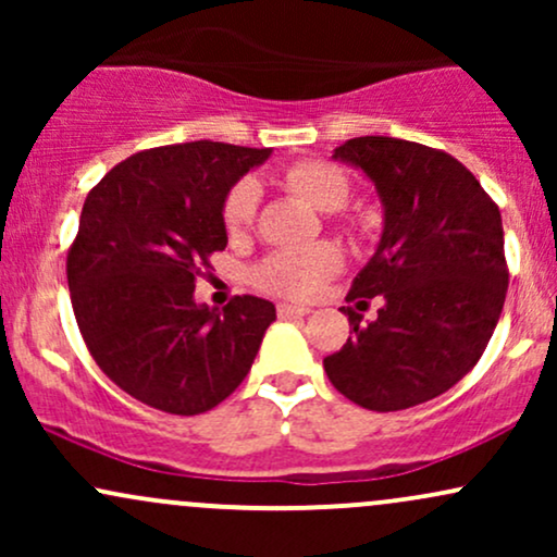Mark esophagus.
<instances>
[{
	"label": "esophagus",
	"instance_id": "1",
	"mask_svg": "<svg viewBox=\"0 0 557 557\" xmlns=\"http://www.w3.org/2000/svg\"><path fill=\"white\" fill-rule=\"evenodd\" d=\"M277 314L287 319V317H306L311 314V309H306V306H293V304H280L277 306Z\"/></svg>",
	"mask_w": 557,
	"mask_h": 557
}]
</instances>
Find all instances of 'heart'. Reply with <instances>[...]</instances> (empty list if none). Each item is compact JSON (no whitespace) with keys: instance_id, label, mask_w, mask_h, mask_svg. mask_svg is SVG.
Listing matches in <instances>:
<instances>
[{"instance_id":"b5f03b06","label":"heart","mask_w":557,"mask_h":557,"mask_svg":"<svg viewBox=\"0 0 557 557\" xmlns=\"http://www.w3.org/2000/svg\"><path fill=\"white\" fill-rule=\"evenodd\" d=\"M283 183L314 203L317 209H337L348 198V177L337 164L322 159H300L283 170ZM259 190L251 181H238L222 203V222L230 235L246 233L257 216ZM343 267L341 248L332 243H311L300 248H277L253 267V285L280 298H314Z\"/></svg>"}]
</instances>
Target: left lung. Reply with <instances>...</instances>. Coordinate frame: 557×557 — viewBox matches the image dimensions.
<instances>
[{
  "label": "left lung",
  "instance_id": "left-lung-1",
  "mask_svg": "<svg viewBox=\"0 0 557 557\" xmlns=\"http://www.w3.org/2000/svg\"><path fill=\"white\" fill-rule=\"evenodd\" d=\"M335 159L367 172L385 207L380 248L345 300L385 304L369 324L343 306L354 335L324 372L356 406L403 411L450 389L487 348L508 293L500 209L456 157L417 140L350 138Z\"/></svg>",
  "mask_w": 557,
  "mask_h": 557
}]
</instances>
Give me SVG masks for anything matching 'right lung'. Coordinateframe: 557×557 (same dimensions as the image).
Listing matches in <instances>:
<instances>
[{
	"mask_svg": "<svg viewBox=\"0 0 557 557\" xmlns=\"http://www.w3.org/2000/svg\"><path fill=\"white\" fill-rule=\"evenodd\" d=\"M270 149L190 140L138 151L88 190L67 285L88 354L120 389L175 417L212 411L246 380L274 306H198L196 280L225 251L227 190Z\"/></svg>",
	"mask_w": 557,
	"mask_h": 557,
	"instance_id": "right-lung-1",
	"label": "right lung"
}]
</instances>
